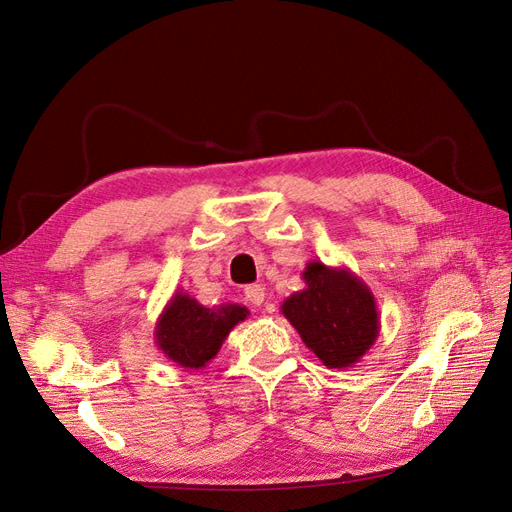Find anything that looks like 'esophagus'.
Listing matches in <instances>:
<instances>
[{
  "instance_id": "obj_1",
  "label": "esophagus",
  "mask_w": 512,
  "mask_h": 512,
  "mask_svg": "<svg viewBox=\"0 0 512 512\" xmlns=\"http://www.w3.org/2000/svg\"><path fill=\"white\" fill-rule=\"evenodd\" d=\"M245 299L252 305H262L265 303V286L260 284H250L245 288Z\"/></svg>"
}]
</instances>
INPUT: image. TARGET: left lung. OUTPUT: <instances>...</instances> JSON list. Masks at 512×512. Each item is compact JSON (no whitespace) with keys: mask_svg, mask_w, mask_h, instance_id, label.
Segmentation results:
<instances>
[{"mask_svg":"<svg viewBox=\"0 0 512 512\" xmlns=\"http://www.w3.org/2000/svg\"><path fill=\"white\" fill-rule=\"evenodd\" d=\"M305 288L292 292L280 312L329 369L359 363L380 333L374 292L348 267H329L309 260Z\"/></svg>","mask_w":512,"mask_h":512,"instance_id":"1","label":"left lung"}]
</instances>
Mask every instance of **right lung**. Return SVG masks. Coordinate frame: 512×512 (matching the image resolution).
I'll list each match as a JSON object with an SVG mask.
<instances>
[{
	"mask_svg": "<svg viewBox=\"0 0 512 512\" xmlns=\"http://www.w3.org/2000/svg\"><path fill=\"white\" fill-rule=\"evenodd\" d=\"M250 316L237 303L205 307L188 292L177 290L158 316L156 346L168 361L183 369H203L220 352L228 333Z\"/></svg>",
	"mask_w": 512,
	"mask_h": 512,
	"instance_id": "add662e5",
	"label": "right lung"
}]
</instances>
